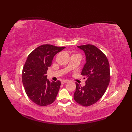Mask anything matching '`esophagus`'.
I'll return each mask as SVG.
<instances>
[{
  "instance_id": "1",
  "label": "esophagus",
  "mask_w": 132,
  "mask_h": 132,
  "mask_svg": "<svg viewBox=\"0 0 132 132\" xmlns=\"http://www.w3.org/2000/svg\"><path fill=\"white\" fill-rule=\"evenodd\" d=\"M69 82V80H67V79H63V80H61V83L62 84H64V83H66Z\"/></svg>"
}]
</instances>
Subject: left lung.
<instances>
[{"label":"left lung","mask_w":132,"mask_h":132,"mask_svg":"<svg viewBox=\"0 0 132 132\" xmlns=\"http://www.w3.org/2000/svg\"><path fill=\"white\" fill-rule=\"evenodd\" d=\"M78 47L85 53L86 63L81 74L87 79L83 87L76 83L74 99L81 105L88 106L96 103L106 91L110 81L109 64L105 55L93 45Z\"/></svg>","instance_id":"left-lung-1"}]
</instances>
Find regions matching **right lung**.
Listing matches in <instances>:
<instances>
[{"label":"right lung","mask_w":132,"mask_h":132,"mask_svg":"<svg viewBox=\"0 0 132 132\" xmlns=\"http://www.w3.org/2000/svg\"><path fill=\"white\" fill-rule=\"evenodd\" d=\"M64 48L43 45L28 56L22 71V81L27 96L36 104L46 106L55 101L61 82H50L46 74L54 55Z\"/></svg>","instance_id":"add662e5"}]
</instances>
